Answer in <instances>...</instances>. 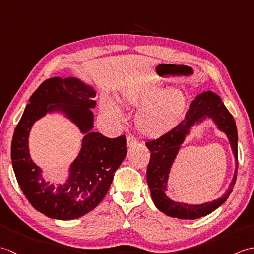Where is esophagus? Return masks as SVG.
Wrapping results in <instances>:
<instances>
[{"instance_id": "esophagus-1", "label": "esophagus", "mask_w": 254, "mask_h": 254, "mask_svg": "<svg viewBox=\"0 0 254 254\" xmlns=\"http://www.w3.org/2000/svg\"><path fill=\"white\" fill-rule=\"evenodd\" d=\"M136 143H137V139H136V137H134L133 135H128L127 137V147H131V146H133V145H135Z\"/></svg>"}]
</instances>
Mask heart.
<instances>
[{"label": "heart", "mask_w": 254, "mask_h": 254, "mask_svg": "<svg viewBox=\"0 0 254 254\" xmlns=\"http://www.w3.org/2000/svg\"><path fill=\"white\" fill-rule=\"evenodd\" d=\"M121 100L127 107L141 109L136 126L143 135L150 138L164 136L179 124L187 107V98L179 89H164L142 85L122 90ZM101 111L112 120L122 121L124 115L116 100L104 97Z\"/></svg>", "instance_id": "1"}]
</instances>
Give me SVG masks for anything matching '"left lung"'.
I'll use <instances>...</instances> for the list:
<instances>
[{"mask_svg": "<svg viewBox=\"0 0 254 254\" xmlns=\"http://www.w3.org/2000/svg\"><path fill=\"white\" fill-rule=\"evenodd\" d=\"M206 120L213 121L218 129L229 138L236 163L233 179L223 195L212 202L203 204L176 202L165 193L172 165L192 128ZM146 146L152 153L146 172L147 185L155 206L161 213L179 219H197L214 212L227 201L236 183L238 170V133L233 116L218 95L210 90L198 94L191 102L185 120L164 136L146 142Z\"/></svg>", "mask_w": 254, "mask_h": 254, "instance_id": "left-lung-1", "label": "left lung"}]
</instances>
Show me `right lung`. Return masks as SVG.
Segmentation results:
<instances>
[{
    "instance_id": "obj_1",
    "label": "right lung",
    "mask_w": 254,
    "mask_h": 254,
    "mask_svg": "<svg viewBox=\"0 0 254 254\" xmlns=\"http://www.w3.org/2000/svg\"><path fill=\"white\" fill-rule=\"evenodd\" d=\"M95 96L96 90L77 77L47 79L31 95L15 128L10 158L16 179L32 206L50 218L75 219L93 210L105 197L127 156L126 136L108 138L93 131ZM47 114L63 115L84 135L64 184L46 181L43 171L30 157L31 127Z\"/></svg>"
}]
</instances>
